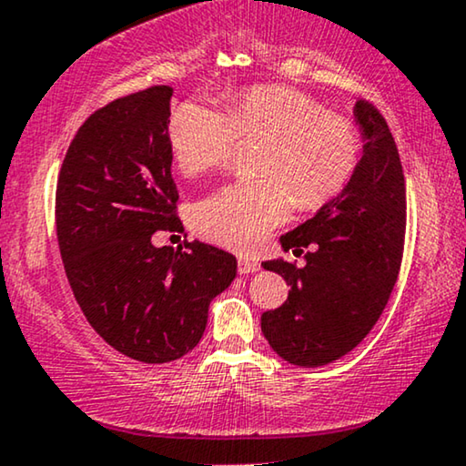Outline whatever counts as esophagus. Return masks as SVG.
I'll return each instance as SVG.
<instances>
[{
    "instance_id": "esophagus-1",
    "label": "esophagus",
    "mask_w": 466,
    "mask_h": 466,
    "mask_svg": "<svg viewBox=\"0 0 466 466\" xmlns=\"http://www.w3.org/2000/svg\"><path fill=\"white\" fill-rule=\"evenodd\" d=\"M259 270V261L251 258H238V272L240 274H253Z\"/></svg>"
}]
</instances>
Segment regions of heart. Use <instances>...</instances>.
Returning <instances> with one entry per match:
<instances>
[{"label":"heart","mask_w":466,"mask_h":466,"mask_svg":"<svg viewBox=\"0 0 466 466\" xmlns=\"http://www.w3.org/2000/svg\"><path fill=\"white\" fill-rule=\"evenodd\" d=\"M236 137L261 139L258 173L196 202L192 226L202 238L255 251L293 205L312 211L342 192L361 158V137L349 117L329 114L289 86H253L234 95L228 114L187 101L168 122V147L183 175H200L226 160Z\"/></svg>","instance_id":"1"}]
</instances>
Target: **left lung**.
<instances>
[{"label": "left lung", "instance_id": "8db88e82", "mask_svg": "<svg viewBox=\"0 0 466 466\" xmlns=\"http://www.w3.org/2000/svg\"><path fill=\"white\" fill-rule=\"evenodd\" d=\"M355 117L363 156L336 198L293 232L285 251L306 266L264 261L291 285L285 304L261 314L272 350L299 367L327 365L371 331L397 283L405 240V177L389 124L373 103L359 99Z\"/></svg>", "mask_w": 466, "mask_h": 466}]
</instances>
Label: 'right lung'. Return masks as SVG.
<instances>
[{"label":"right lung","mask_w":466,"mask_h":466,"mask_svg":"<svg viewBox=\"0 0 466 466\" xmlns=\"http://www.w3.org/2000/svg\"><path fill=\"white\" fill-rule=\"evenodd\" d=\"M170 86L96 109L77 130L56 183L65 274L93 329L122 355L168 363L200 342L208 304L236 277V258L205 242L154 247L183 232L168 147Z\"/></svg>","instance_id":"1"}]
</instances>
